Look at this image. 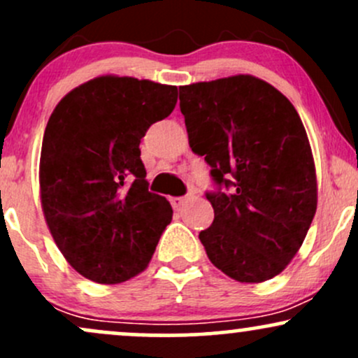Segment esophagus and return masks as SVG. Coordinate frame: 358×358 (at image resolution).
Here are the masks:
<instances>
[{
	"label": "esophagus",
	"mask_w": 358,
	"mask_h": 358,
	"mask_svg": "<svg viewBox=\"0 0 358 358\" xmlns=\"http://www.w3.org/2000/svg\"><path fill=\"white\" fill-rule=\"evenodd\" d=\"M187 196H173V199L170 200L171 202V205H173V208H176V210H178V208H182L185 203H187Z\"/></svg>",
	"instance_id": "1"
}]
</instances>
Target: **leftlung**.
I'll use <instances>...</instances> for the list:
<instances>
[{"instance_id": "obj_1", "label": "left lung", "mask_w": 358, "mask_h": 358, "mask_svg": "<svg viewBox=\"0 0 358 358\" xmlns=\"http://www.w3.org/2000/svg\"><path fill=\"white\" fill-rule=\"evenodd\" d=\"M193 153L229 192L207 193L213 222L199 234L210 262L262 282L296 256L318 203L313 153L294 106L254 76L180 87Z\"/></svg>"}]
</instances>
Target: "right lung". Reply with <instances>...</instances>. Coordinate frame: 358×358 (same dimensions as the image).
Instances as JSON below:
<instances>
[{
  "label": "right lung",
  "mask_w": 358,
  "mask_h": 358,
  "mask_svg": "<svg viewBox=\"0 0 358 358\" xmlns=\"http://www.w3.org/2000/svg\"><path fill=\"white\" fill-rule=\"evenodd\" d=\"M176 85L101 76L53 109L40 155V199L57 248L77 273L117 285L146 269L171 205L148 192L139 143L168 117Z\"/></svg>",
  "instance_id": "right-lung-1"
}]
</instances>
